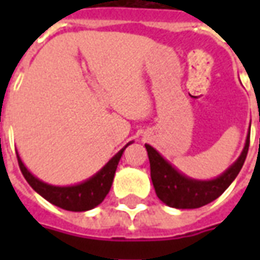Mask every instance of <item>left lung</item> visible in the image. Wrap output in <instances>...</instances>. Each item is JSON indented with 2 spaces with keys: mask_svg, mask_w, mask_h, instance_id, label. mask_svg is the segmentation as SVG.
<instances>
[{
  "mask_svg": "<svg viewBox=\"0 0 260 260\" xmlns=\"http://www.w3.org/2000/svg\"><path fill=\"white\" fill-rule=\"evenodd\" d=\"M249 135L251 134L246 136L244 150L237 161L217 178L209 181L192 180L186 177L174 169L156 149L145 145L150 161V177L158 199L175 209H198L217 199L242 169L249 149Z\"/></svg>",
  "mask_w": 260,
  "mask_h": 260,
  "instance_id": "left-lung-1",
  "label": "left lung"
}]
</instances>
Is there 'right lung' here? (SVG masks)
Here are the masks:
<instances>
[{"mask_svg": "<svg viewBox=\"0 0 260 260\" xmlns=\"http://www.w3.org/2000/svg\"><path fill=\"white\" fill-rule=\"evenodd\" d=\"M131 143L132 142H129L126 146H129ZM126 146L124 149H121L91 178L86 180L82 184L72 186H54L43 182V181L36 178L29 170L26 169L25 164L22 163V160L18 156V153H16V156H18V163H19L20 171H22V174L25 177V180L29 182V185L39 195H42L46 201L53 203L55 206L61 207V209H64V210H69V212H86V210H90L93 207L99 206L104 201V198L107 196L108 192H110V188L113 185L114 174H115V170H117V166L119 163V158L122 156V153L126 149Z\"/></svg>", "mask_w": 260, "mask_h": 260, "instance_id": "obj_1", "label": "right lung"}]
</instances>
